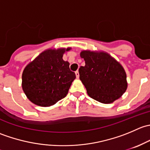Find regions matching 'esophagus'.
Returning a JSON list of instances; mask_svg holds the SVG:
<instances>
[{
	"instance_id": "34e87169",
	"label": "esophagus",
	"mask_w": 150,
	"mask_h": 150,
	"mask_svg": "<svg viewBox=\"0 0 150 150\" xmlns=\"http://www.w3.org/2000/svg\"><path fill=\"white\" fill-rule=\"evenodd\" d=\"M75 75H76L77 78H79V72H78V70H77L76 72H75Z\"/></svg>"
}]
</instances>
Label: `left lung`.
<instances>
[{"instance_id": "8db88e82", "label": "left lung", "mask_w": 150, "mask_h": 150, "mask_svg": "<svg viewBox=\"0 0 150 150\" xmlns=\"http://www.w3.org/2000/svg\"><path fill=\"white\" fill-rule=\"evenodd\" d=\"M85 60L79 68L80 80L90 97L103 104H110L121 97L128 88L126 72L114 57L103 51L83 50Z\"/></svg>"}]
</instances>
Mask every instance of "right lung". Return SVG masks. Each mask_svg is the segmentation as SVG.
I'll return each mask as SVG.
<instances>
[{
	"label": "right lung",
	"instance_id": "1",
	"mask_svg": "<svg viewBox=\"0 0 150 150\" xmlns=\"http://www.w3.org/2000/svg\"><path fill=\"white\" fill-rule=\"evenodd\" d=\"M71 50L48 48L25 67L22 87L28 99L40 107H51L64 98L76 76L63 54Z\"/></svg>",
	"mask_w": 150,
	"mask_h": 150
}]
</instances>
